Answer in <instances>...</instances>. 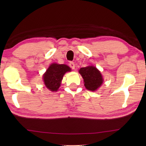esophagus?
<instances>
[{
    "mask_svg": "<svg viewBox=\"0 0 146 146\" xmlns=\"http://www.w3.org/2000/svg\"><path fill=\"white\" fill-rule=\"evenodd\" d=\"M69 65H70V66L71 69H73V70L75 69V63H73V62H70Z\"/></svg>",
    "mask_w": 146,
    "mask_h": 146,
    "instance_id": "obj_1",
    "label": "esophagus"
}]
</instances>
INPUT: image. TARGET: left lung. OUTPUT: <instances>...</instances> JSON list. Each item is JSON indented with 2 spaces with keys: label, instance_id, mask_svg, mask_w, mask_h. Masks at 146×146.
<instances>
[{
  "label": "left lung",
  "instance_id": "8db88e82",
  "mask_svg": "<svg viewBox=\"0 0 146 146\" xmlns=\"http://www.w3.org/2000/svg\"><path fill=\"white\" fill-rule=\"evenodd\" d=\"M79 73L83 78L85 88L90 91H96L104 82L100 71L94 66L81 68Z\"/></svg>",
  "mask_w": 146,
  "mask_h": 146
}]
</instances>
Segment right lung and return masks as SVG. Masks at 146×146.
Returning a JSON list of instances; mask_svg holds the SVG:
<instances>
[{
    "instance_id": "add662e5",
    "label": "right lung",
    "mask_w": 146,
    "mask_h": 146,
    "mask_svg": "<svg viewBox=\"0 0 146 146\" xmlns=\"http://www.w3.org/2000/svg\"><path fill=\"white\" fill-rule=\"evenodd\" d=\"M71 71L66 64L52 63L43 75L45 86L51 92H57L65 73Z\"/></svg>"
}]
</instances>
